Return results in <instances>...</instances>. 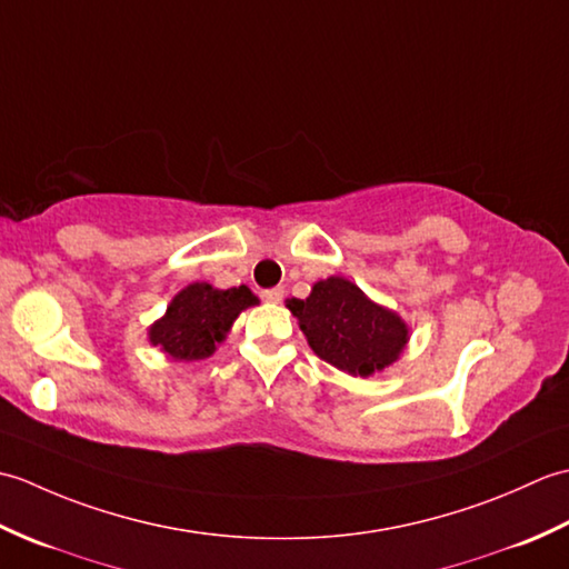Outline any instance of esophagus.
Wrapping results in <instances>:
<instances>
[{"label": "esophagus", "instance_id": "esophagus-1", "mask_svg": "<svg viewBox=\"0 0 569 569\" xmlns=\"http://www.w3.org/2000/svg\"><path fill=\"white\" fill-rule=\"evenodd\" d=\"M283 296H286L283 288H269V291L261 293V298L266 300V303H281Z\"/></svg>", "mask_w": 569, "mask_h": 569}]
</instances>
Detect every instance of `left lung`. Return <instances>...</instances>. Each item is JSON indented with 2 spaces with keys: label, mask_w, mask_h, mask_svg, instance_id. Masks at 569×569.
Wrapping results in <instances>:
<instances>
[{
  "label": "left lung",
  "mask_w": 569,
  "mask_h": 569,
  "mask_svg": "<svg viewBox=\"0 0 569 569\" xmlns=\"http://www.w3.org/2000/svg\"><path fill=\"white\" fill-rule=\"evenodd\" d=\"M312 352L349 377L367 379L403 355L406 320L383 308L345 276L322 278L306 300L288 298Z\"/></svg>",
  "instance_id": "obj_1"
}]
</instances>
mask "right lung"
Instances as JSON below:
<instances>
[{
	"mask_svg": "<svg viewBox=\"0 0 569 569\" xmlns=\"http://www.w3.org/2000/svg\"><path fill=\"white\" fill-rule=\"evenodd\" d=\"M259 298L247 286L214 288L196 281L176 293L163 318L149 328V342L173 361H198L214 355L227 340L239 312L257 306Z\"/></svg>",
	"mask_w": 569,
	"mask_h": 569,
	"instance_id": "add662e5",
	"label": "right lung"
}]
</instances>
